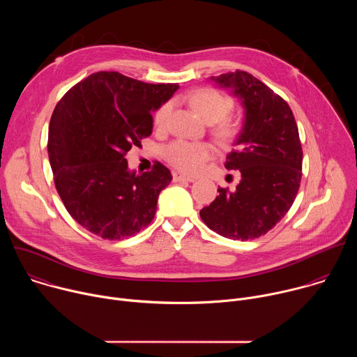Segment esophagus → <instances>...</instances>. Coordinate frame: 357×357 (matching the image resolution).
Returning <instances> with one entry per match:
<instances>
[{
    "mask_svg": "<svg viewBox=\"0 0 357 357\" xmlns=\"http://www.w3.org/2000/svg\"><path fill=\"white\" fill-rule=\"evenodd\" d=\"M193 178L185 176V175H179V174H174V182H193Z\"/></svg>",
    "mask_w": 357,
    "mask_h": 357,
    "instance_id": "obj_1",
    "label": "esophagus"
}]
</instances>
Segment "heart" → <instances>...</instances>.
Instances as JSON below:
<instances>
[{"label":"heart","instance_id":"obj_1","mask_svg":"<svg viewBox=\"0 0 357 357\" xmlns=\"http://www.w3.org/2000/svg\"><path fill=\"white\" fill-rule=\"evenodd\" d=\"M188 101L195 113L208 124H212L211 134L222 148H229L238 141L244 131V121L229 114L233 100L216 89L205 87L188 96ZM172 101H165L154 114V127L165 130L172 114ZM213 155V148L206 142L175 141L167 149V160L171 165L185 174H197Z\"/></svg>","mask_w":357,"mask_h":357}]
</instances>
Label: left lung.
I'll return each mask as SVG.
<instances>
[{
    "mask_svg": "<svg viewBox=\"0 0 357 357\" xmlns=\"http://www.w3.org/2000/svg\"><path fill=\"white\" fill-rule=\"evenodd\" d=\"M212 79L233 89L245 109L238 146L225 164L238 169L241 181L233 190L219 188L200 218L226 238H257L287 215L296 197L302 176L298 126L287 101L252 75L236 70Z\"/></svg>",
    "mask_w": 357,
    "mask_h": 357,
    "instance_id": "obj_1",
    "label": "left lung"
}]
</instances>
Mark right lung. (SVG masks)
I'll return each mask as SVG.
<instances>
[{
	"label": "right lung",
	"mask_w": 357,
	"mask_h": 357,
	"mask_svg": "<svg viewBox=\"0 0 357 357\" xmlns=\"http://www.w3.org/2000/svg\"><path fill=\"white\" fill-rule=\"evenodd\" d=\"M178 87L97 72L56 105L49 123V162L66 211L86 230L121 240L154 219L160 192L172 181L171 171L157 161L148 172H130L126 155L151 135V112Z\"/></svg>",
	"instance_id": "obj_1"
}]
</instances>
